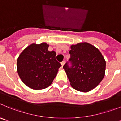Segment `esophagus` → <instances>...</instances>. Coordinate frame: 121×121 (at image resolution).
<instances>
[{
    "label": "esophagus",
    "instance_id": "obj_1",
    "mask_svg": "<svg viewBox=\"0 0 121 121\" xmlns=\"http://www.w3.org/2000/svg\"><path fill=\"white\" fill-rule=\"evenodd\" d=\"M64 64H65V61H62L61 62V65H62V67H63V66H64Z\"/></svg>",
    "mask_w": 121,
    "mask_h": 121
}]
</instances>
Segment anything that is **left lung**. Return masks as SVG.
<instances>
[{
	"label": "left lung",
	"mask_w": 121,
	"mask_h": 121,
	"mask_svg": "<svg viewBox=\"0 0 121 121\" xmlns=\"http://www.w3.org/2000/svg\"><path fill=\"white\" fill-rule=\"evenodd\" d=\"M70 59L71 67L68 63L64 70L74 89L86 93L96 88L105 76L106 62L99 50L87 42L71 45Z\"/></svg>",
	"instance_id": "obj_1"
}]
</instances>
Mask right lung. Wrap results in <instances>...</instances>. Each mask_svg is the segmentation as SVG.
I'll return each instance as SVG.
<instances>
[{
	"label": "right lung",
	"instance_id": "add662e5",
	"mask_svg": "<svg viewBox=\"0 0 121 121\" xmlns=\"http://www.w3.org/2000/svg\"><path fill=\"white\" fill-rule=\"evenodd\" d=\"M49 45L33 43L23 50L17 60L18 74L29 88L42 90L50 86L61 64L56 59V52L48 51Z\"/></svg>",
	"mask_w": 121,
	"mask_h": 121
}]
</instances>
